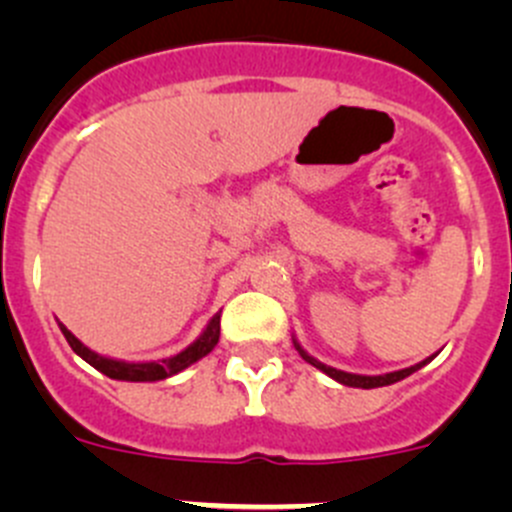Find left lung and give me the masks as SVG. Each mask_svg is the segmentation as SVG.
<instances>
[{"mask_svg":"<svg viewBox=\"0 0 512 512\" xmlns=\"http://www.w3.org/2000/svg\"><path fill=\"white\" fill-rule=\"evenodd\" d=\"M294 347H297V352L302 354V359H304V361H309V364H312V366H317V369H322L324 374H329V376H332V379H337L339 384H344V386H356V389H376V386H389V384H396V381L406 379V376L414 374V371H418V369H421V366H426L428 361H431V359H426V361H421V364L409 366V369L391 371V374H381V376H361V374H347V371L332 369V366H327V364H319L317 359H312V356H309V354H304V349L299 347L297 342H294Z\"/></svg>","mask_w":512,"mask_h":512,"instance_id":"obj_1","label":"left lung"}]
</instances>
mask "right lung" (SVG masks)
Here are the masks:
<instances>
[{
    "label": "right lung",
    "instance_id": "1",
    "mask_svg": "<svg viewBox=\"0 0 512 512\" xmlns=\"http://www.w3.org/2000/svg\"><path fill=\"white\" fill-rule=\"evenodd\" d=\"M61 332H64L66 342H69V347L74 349L76 354L81 356L84 361H89L94 369L101 371V374H106L108 379H118V381H160V379H168V376L178 374V371H183L185 366L195 364L198 359H203L205 354H210L215 349V344H218L220 339V314H215L213 319H210L208 329H205L203 334H200L198 342L190 344L185 352L170 356V359H163L158 364V361H148V364H128V361H116V359H106V356H98L91 352V349H86L84 344L79 342V339L74 337V334L69 332V329L64 327V324H59Z\"/></svg>",
    "mask_w": 512,
    "mask_h": 512
}]
</instances>
